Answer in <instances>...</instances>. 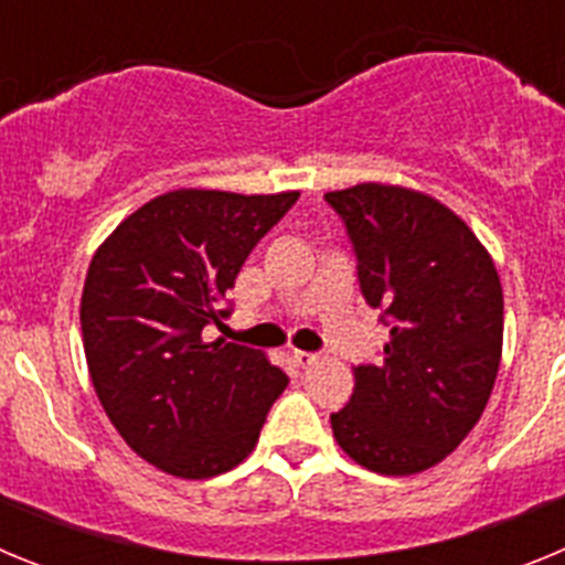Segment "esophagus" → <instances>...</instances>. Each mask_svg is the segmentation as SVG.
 <instances>
[{
    "label": "esophagus",
    "instance_id": "esophagus-1",
    "mask_svg": "<svg viewBox=\"0 0 565 565\" xmlns=\"http://www.w3.org/2000/svg\"><path fill=\"white\" fill-rule=\"evenodd\" d=\"M319 359H322V353H313V351H294V362H297L299 367H311V364H317Z\"/></svg>",
    "mask_w": 565,
    "mask_h": 565
}]
</instances>
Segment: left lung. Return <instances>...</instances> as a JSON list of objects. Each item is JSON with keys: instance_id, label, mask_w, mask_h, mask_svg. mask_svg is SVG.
Listing matches in <instances>:
<instances>
[{"instance_id": "left-lung-1", "label": "left lung", "mask_w": 565, "mask_h": 565, "mask_svg": "<svg viewBox=\"0 0 565 565\" xmlns=\"http://www.w3.org/2000/svg\"><path fill=\"white\" fill-rule=\"evenodd\" d=\"M326 201L356 254L364 302L391 328L382 362L359 364L351 402L331 413L333 436L373 472H422L487 407L501 364V279L467 223L427 194L359 183Z\"/></svg>"}]
</instances>
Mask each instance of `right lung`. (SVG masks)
<instances>
[{
  "label": "right lung",
  "mask_w": 565,
  "mask_h": 565,
  "mask_svg": "<svg viewBox=\"0 0 565 565\" xmlns=\"http://www.w3.org/2000/svg\"><path fill=\"white\" fill-rule=\"evenodd\" d=\"M299 192L178 189L143 203L89 263L82 337L104 413L143 461L212 478L257 444L288 376L254 348L203 342L239 268Z\"/></svg>",
  "instance_id": "right-lung-1"
}]
</instances>
